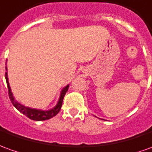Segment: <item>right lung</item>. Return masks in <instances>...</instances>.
<instances>
[{"mask_svg": "<svg viewBox=\"0 0 152 152\" xmlns=\"http://www.w3.org/2000/svg\"><path fill=\"white\" fill-rule=\"evenodd\" d=\"M6 70L7 71V67L6 66ZM6 83H7V88H8V94H9V98H10V101L12 102V104L14 105V107L17 110H19L21 113L24 115H26V117L31 119V120H34V121H45V120H48L50 119L51 118H53L54 116H56L58 113L61 109V107H62L63 100L64 98V95H65L66 92L69 89V85L68 84L67 86H65L60 92V96L58 98V101L57 102V104L53 108H51L50 110H41V109H36V108H31L29 107H26L24 105L20 104V102H17L15 99L13 94L11 92L10 89V83L8 81V75H7V72H6Z\"/></svg>", "mask_w": 152, "mask_h": 152, "instance_id": "1", "label": "right lung"}]
</instances>
